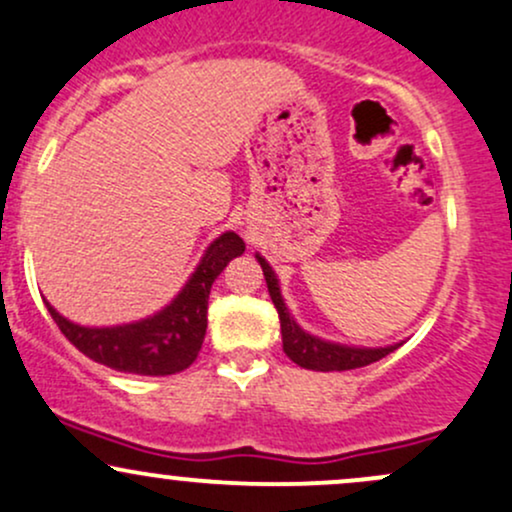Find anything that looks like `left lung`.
Masks as SVG:
<instances>
[{"mask_svg": "<svg viewBox=\"0 0 512 512\" xmlns=\"http://www.w3.org/2000/svg\"><path fill=\"white\" fill-rule=\"evenodd\" d=\"M257 262H260L262 272H265L269 296H272L274 308L279 313V323H282V345L286 357L291 362H296L303 369H316V372H347V369H359L367 367V364L379 362L389 352L396 350L398 345L391 347H379V350H367V347H347L338 345V342H325L320 338H313V335L303 333V330L296 325V320L289 316V308L284 306L282 294H279V282L274 277L272 267L257 255Z\"/></svg>", "mask_w": 512, "mask_h": 512, "instance_id": "obj_1", "label": "left lung"}]
</instances>
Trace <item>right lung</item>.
Here are the masks:
<instances>
[{
  "label": "right lung",
  "instance_id": "add662e5",
  "mask_svg": "<svg viewBox=\"0 0 512 512\" xmlns=\"http://www.w3.org/2000/svg\"><path fill=\"white\" fill-rule=\"evenodd\" d=\"M245 243L240 235L223 233L213 240L204 260L196 267L182 294L165 311L153 318L138 320L116 328H82L60 316L46 303L50 316L82 355L116 372L140 376H167L184 372L199 357L206 335L209 294L218 274L233 257L243 255Z\"/></svg>",
  "mask_w": 512,
  "mask_h": 512
}]
</instances>
